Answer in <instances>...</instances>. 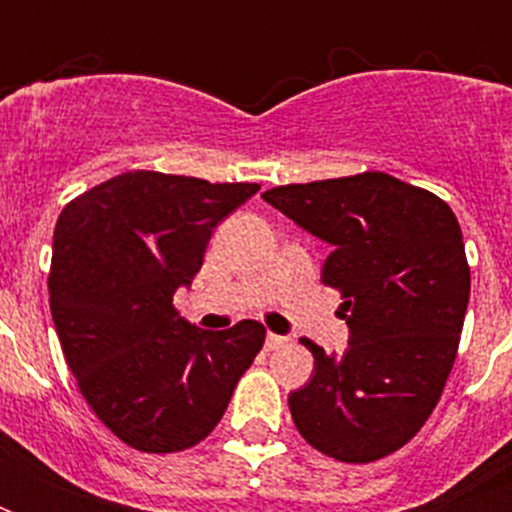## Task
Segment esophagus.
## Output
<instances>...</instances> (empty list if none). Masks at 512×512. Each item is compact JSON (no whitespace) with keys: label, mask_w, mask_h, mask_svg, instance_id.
Segmentation results:
<instances>
[{"label":"esophagus","mask_w":512,"mask_h":512,"mask_svg":"<svg viewBox=\"0 0 512 512\" xmlns=\"http://www.w3.org/2000/svg\"><path fill=\"white\" fill-rule=\"evenodd\" d=\"M287 342H289V337L273 335V332H268V337H265V348H268V350H279V348H284Z\"/></svg>","instance_id":"esophagus-1"}]
</instances>
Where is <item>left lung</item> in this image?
<instances>
[{"instance_id": "obj_1", "label": "left lung", "mask_w": 512, "mask_h": 512, "mask_svg": "<svg viewBox=\"0 0 512 512\" xmlns=\"http://www.w3.org/2000/svg\"><path fill=\"white\" fill-rule=\"evenodd\" d=\"M263 199L332 252L321 281L342 295L345 353L316 342L311 382L289 396L300 436L340 462L412 441L444 393L470 297L457 217L436 193L385 172L279 185Z\"/></svg>"}]
</instances>
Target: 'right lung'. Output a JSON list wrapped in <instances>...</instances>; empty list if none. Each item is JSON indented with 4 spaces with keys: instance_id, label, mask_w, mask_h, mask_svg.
<instances>
[{
    "instance_id": "1",
    "label": "right lung",
    "mask_w": 512,
    "mask_h": 512,
    "mask_svg": "<svg viewBox=\"0 0 512 512\" xmlns=\"http://www.w3.org/2000/svg\"><path fill=\"white\" fill-rule=\"evenodd\" d=\"M257 191L135 170L60 212L47 279L60 348L92 412L138 452L204 441L263 348L260 321L207 332L172 305L199 273L217 223Z\"/></svg>"
}]
</instances>
